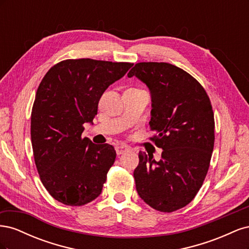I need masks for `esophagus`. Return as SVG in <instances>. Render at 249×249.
Listing matches in <instances>:
<instances>
[{"mask_svg": "<svg viewBox=\"0 0 249 249\" xmlns=\"http://www.w3.org/2000/svg\"><path fill=\"white\" fill-rule=\"evenodd\" d=\"M130 149L131 148L129 146H124V145H118V146L115 147V150H116L117 155H123V154H124L126 152H129Z\"/></svg>", "mask_w": 249, "mask_h": 249, "instance_id": "1", "label": "esophagus"}]
</instances>
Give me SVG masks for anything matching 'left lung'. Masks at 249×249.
Returning <instances> with one entry per match:
<instances>
[{"mask_svg":"<svg viewBox=\"0 0 249 249\" xmlns=\"http://www.w3.org/2000/svg\"><path fill=\"white\" fill-rule=\"evenodd\" d=\"M152 93L149 139L163 149L157 162L139 152L136 190L149 207L170 213L191 202L208 173L215 141L214 112L200 83L166 62H140L127 73Z\"/></svg>","mask_w":249,"mask_h":249,"instance_id":"left-lung-1","label":"left lung"}]
</instances>
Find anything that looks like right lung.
I'll list each match as a JSON object with an SVG mask.
<instances>
[{"label":"right lung","instance_id":"obj_1","mask_svg":"<svg viewBox=\"0 0 249 249\" xmlns=\"http://www.w3.org/2000/svg\"><path fill=\"white\" fill-rule=\"evenodd\" d=\"M130 62L67 59L52 66L41 80L31 113V141L44 188L66 206H84L102 193L115 161L112 145L83 137L103 93L123 78Z\"/></svg>","mask_w":249,"mask_h":249}]
</instances>
